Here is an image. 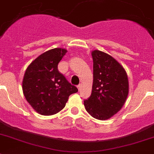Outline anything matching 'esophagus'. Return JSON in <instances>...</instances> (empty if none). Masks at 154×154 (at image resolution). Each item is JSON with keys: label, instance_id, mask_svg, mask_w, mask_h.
<instances>
[{"label": "esophagus", "instance_id": "34e87169", "mask_svg": "<svg viewBox=\"0 0 154 154\" xmlns=\"http://www.w3.org/2000/svg\"><path fill=\"white\" fill-rule=\"evenodd\" d=\"M77 87H78V89H79V91H80L81 90V88H82V85L81 84H79V85L78 86H77Z\"/></svg>", "mask_w": 154, "mask_h": 154}]
</instances>
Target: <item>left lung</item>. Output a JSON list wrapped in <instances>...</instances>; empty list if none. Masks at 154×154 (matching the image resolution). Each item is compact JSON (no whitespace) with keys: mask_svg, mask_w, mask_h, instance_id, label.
<instances>
[{"mask_svg":"<svg viewBox=\"0 0 154 154\" xmlns=\"http://www.w3.org/2000/svg\"><path fill=\"white\" fill-rule=\"evenodd\" d=\"M93 85L84 100L87 112L99 120L108 119L121 109L128 94V76L113 57L100 51L92 52Z\"/></svg>","mask_w":154,"mask_h":154,"instance_id":"left-lung-1","label":"left lung"}]
</instances>
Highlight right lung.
I'll list each match as a JSON object with an SVG mask.
<instances>
[{
  "label": "right lung",
  "instance_id": "add662e5",
  "mask_svg": "<svg viewBox=\"0 0 154 154\" xmlns=\"http://www.w3.org/2000/svg\"><path fill=\"white\" fill-rule=\"evenodd\" d=\"M54 48L38 57L28 66L23 81L26 100L38 113L54 115L63 109L69 95L78 88L58 70V63L66 53Z\"/></svg>",
  "mask_w": 154,
  "mask_h": 154
}]
</instances>
